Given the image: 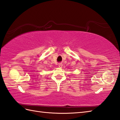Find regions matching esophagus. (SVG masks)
<instances>
[{
  "mask_svg": "<svg viewBox=\"0 0 120 120\" xmlns=\"http://www.w3.org/2000/svg\"><path fill=\"white\" fill-rule=\"evenodd\" d=\"M58 66H59V68H62V66H63V64L61 63H59Z\"/></svg>",
  "mask_w": 120,
  "mask_h": 120,
  "instance_id": "obj_1",
  "label": "esophagus"
}]
</instances>
